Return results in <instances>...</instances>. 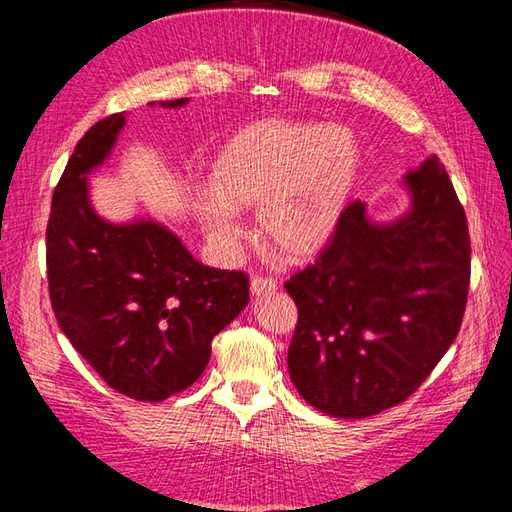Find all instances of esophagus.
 Returning a JSON list of instances; mask_svg holds the SVG:
<instances>
[{"instance_id":"34e87169","label":"esophagus","mask_w":512,"mask_h":512,"mask_svg":"<svg viewBox=\"0 0 512 512\" xmlns=\"http://www.w3.org/2000/svg\"><path fill=\"white\" fill-rule=\"evenodd\" d=\"M277 290V281L270 279V277H253L250 279V292H253L255 297H262V295H270V292Z\"/></svg>"}]
</instances>
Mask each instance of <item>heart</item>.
I'll return each instance as SVG.
<instances>
[{
  "label": "heart",
  "mask_w": 512,
  "mask_h": 512,
  "mask_svg": "<svg viewBox=\"0 0 512 512\" xmlns=\"http://www.w3.org/2000/svg\"><path fill=\"white\" fill-rule=\"evenodd\" d=\"M347 127L266 118L239 129L209 165V191L193 204L206 237L224 250L246 237L235 211L259 209V231L290 262L330 244L361 176Z\"/></svg>",
  "instance_id": "heart-1"
}]
</instances>
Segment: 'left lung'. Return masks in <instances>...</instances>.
Listing matches in <instances>:
<instances>
[{"instance_id":"left-lung-1","label":"left lung","mask_w":512,"mask_h":512,"mask_svg":"<svg viewBox=\"0 0 512 512\" xmlns=\"http://www.w3.org/2000/svg\"><path fill=\"white\" fill-rule=\"evenodd\" d=\"M402 187L405 215L380 224L352 202L317 262L286 281L299 310L290 380L332 418L400 405L460 332L471 281L464 209L438 156Z\"/></svg>"}]
</instances>
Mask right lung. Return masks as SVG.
<instances>
[{"mask_svg":"<svg viewBox=\"0 0 512 512\" xmlns=\"http://www.w3.org/2000/svg\"><path fill=\"white\" fill-rule=\"evenodd\" d=\"M123 125L125 114L92 125L65 165L46 228L48 288L59 328L96 374L118 394L160 402L202 376L213 336L246 308L248 277L200 264L160 222L94 211L88 176Z\"/></svg>","mask_w":512,"mask_h":512,"instance_id":"1","label":"right lung"}]
</instances>
